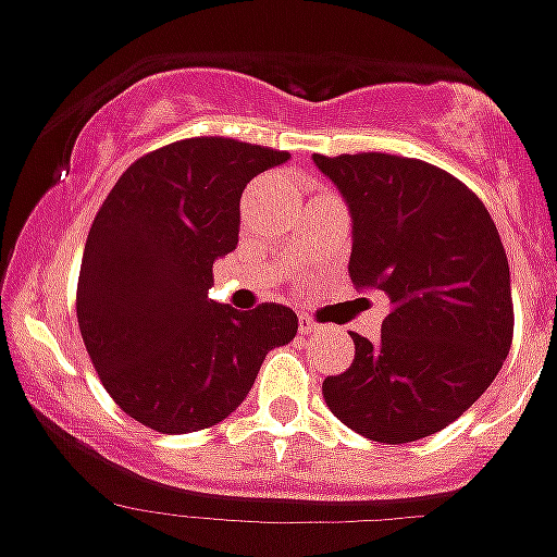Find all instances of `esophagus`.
I'll return each instance as SVG.
<instances>
[{
  "mask_svg": "<svg viewBox=\"0 0 557 557\" xmlns=\"http://www.w3.org/2000/svg\"><path fill=\"white\" fill-rule=\"evenodd\" d=\"M298 329H301V334H314L318 332V323L312 321V318H307V314H301V318H298Z\"/></svg>",
  "mask_w": 557,
  "mask_h": 557,
  "instance_id": "obj_1",
  "label": "esophagus"
}]
</instances>
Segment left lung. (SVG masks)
Instances as JSON below:
<instances>
[{
    "label": "left lung",
    "instance_id": "8db88e82",
    "mask_svg": "<svg viewBox=\"0 0 557 557\" xmlns=\"http://www.w3.org/2000/svg\"><path fill=\"white\" fill-rule=\"evenodd\" d=\"M314 164L351 209V282L393 307L376 343L351 334L354 362L323 379V398L379 444L435 435L488 391L513 343L499 231L469 186L426 161L314 152Z\"/></svg>",
    "mask_w": 557,
    "mask_h": 557
}]
</instances>
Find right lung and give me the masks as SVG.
<instances>
[{
	"label": "right lung",
	"instance_id": "obj_1",
	"mask_svg": "<svg viewBox=\"0 0 557 557\" xmlns=\"http://www.w3.org/2000/svg\"><path fill=\"white\" fill-rule=\"evenodd\" d=\"M287 150L195 136L133 161L88 231L77 326L108 396L164 435L220 424L270 348L298 332L284 304H214V259L239 236L245 186Z\"/></svg>",
	"mask_w": 557,
	"mask_h": 557
}]
</instances>
